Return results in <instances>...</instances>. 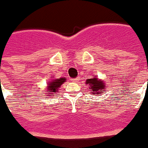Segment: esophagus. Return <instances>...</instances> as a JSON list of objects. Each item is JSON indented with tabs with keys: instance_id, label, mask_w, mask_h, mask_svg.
Segmentation results:
<instances>
[{
	"instance_id": "1",
	"label": "esophagus",
	"mask_w": 148,
	"mask_h": 148,
	"mask_svg": "<svg viewBox=\"0 0 148 148\" xmlns=\"http://www.w3.org/2000/svg\"><path fill=\"white\" fill-rule=\"evenodd\" d=\"M80 80V78L79 77H76V78H73L71 80L72 82H74V83H77L78 81Z\"/></svg>"
}]
</instances>
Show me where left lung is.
Listing matches in <instances>:
<instances>
[{
	"label": "left lung",
	"mask_w": 148,
	"mask_h": 148,
	"mask_svg": "<svg viewBox=\"0 0 148 148\" xmlns=\"http://www.w3.org/2000/svg\"><path fill=\"white\" fill-rule=\"evenodd\" d=\"M86 84L89 86V89L91 91V93L95 95H101L103 91H105L107 89V85L104 80L99 79L98 77L95 76H93L90 79H87Z\"/></svg>",
	"instance_id": "8db88e82"
}]
</instances>
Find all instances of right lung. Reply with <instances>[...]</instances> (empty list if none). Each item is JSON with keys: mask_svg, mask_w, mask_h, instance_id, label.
Returning a JSON list of instances; mask_svg holds the SVG:
<instances>
[{"mask_svg": "<svg viewBox=\"0 0 148 148\" xmlns=\"http://www.w3.org/2000/svg\"><path fill=\"white\" fill-rule=\"evenodd\" d=\"M55 76H52L50 80L47 81V86H46V92H44L43 95L47 94L46 96H51V95H55L56 92H58L59 88L66 81V78L61 77V78H54Z\"/></svg>", "mask_w": 148, "mask_h": 148, "instance_id": "add662e5", "label": "right lung"}]
</instances>
